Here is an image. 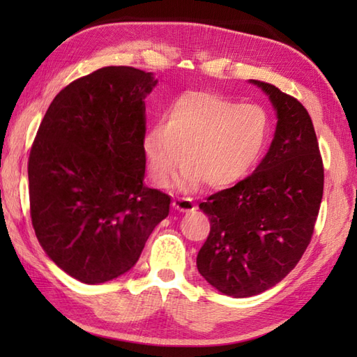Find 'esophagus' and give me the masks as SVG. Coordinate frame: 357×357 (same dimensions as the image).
I'll list each match as a JSON object with an SVG mask.
<instances>
[{
  "label": "esophagus",
  "mask_w": 357,
  "mask_h": 357,
  "mask_svg": "<svg viewBox=\"0 0 357 357\" xmlns=\"http://www.w3.org/2000/svg\"><path fill=\"white\" fill-rule=\"evenodd\" d=\"M173 207L176 208L178 211H193L195 208H196V204L192 201V199H188V198H178V199H174L173 201Z\"/></svg>",
  "instance_id": "esophagus-1"
}]
</instances>
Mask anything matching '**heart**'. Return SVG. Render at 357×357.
Wrapping results in <instances>:
<instances>
[{
  "mask_svg": "<svg viewBox=\"0 0 357 357\" xmlns=\"http://www.w3.org/2000/svg\"><path fill=\"white\" fill-rule=\"evenodd\" d=\"M271 139V118L262 105L242 104L216 93L190 92L174 100L142 138L149 173L158 185L179 178L183 190L206 184L227 188L241 183L259 164Z\"/></svg>",
  "mask_w": 357,
  "mask_h": 357,
  "instance_id": "1",
  "label": "heart"
}]
</instances>
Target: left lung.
I'll return each mask as SVG.
<instances>
[{"label":"left lung","instance_id":"left-lung-1","mask_svg":"<svg viewBox=\"0 0 357 357\" xmlns=\"http://www.w3.org/2000/svg\"><path fill=\"white\" fill-rule=\"evenodd\" d=\"M276 112L275 138L248 178L199 208L210 233L196 265L218 291L250 298L280 282L313 236L324 193L319 144L307 109L268 82L250 79Z\"/></svg>","mask_w":357,"mask_h":357}]
</instances>
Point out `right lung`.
<instances>
[{
	"label": "right lung",
	"mask_w": 357,
	"mask_h": 357,
	"mask_svg": "<svg viewBox=\"0 0 357 357\" xmlns=\"http://www.w3.org/2000/svg\"><path fill=\"white\" fill-rule=\"evenodd\" d=\"M153 73L109 66L70 82L49 105L29 156L30 216L50 259L84 284L138 262L170 196L144 184V100Z\"/></svg>",
	"instance_id": "add662e5"
}]
</instances>
